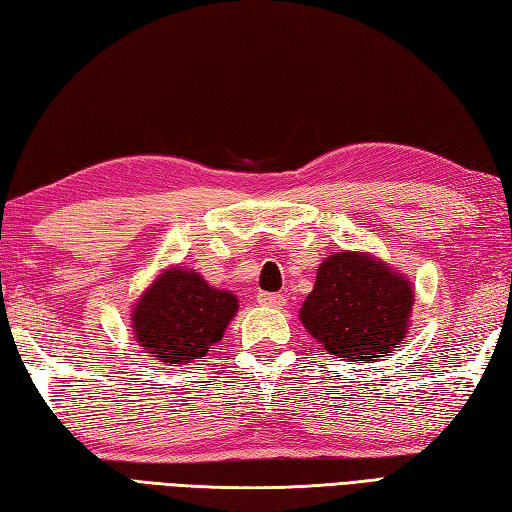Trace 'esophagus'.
<instances>
[{"label":"esophagus","instance_id":"esophagus-1","mask_svg":"<svg viewBox=\"0 0 512 512\" xmlns=\"http://www.w3.org/2000/svg\"><path fill=\"white\" fill-rule=\"evenodd\" d=\"M257 301L262 303V306H266V308H281L286 303V297L284 295H275V292H259Z\"/></svg>","mask_w":512,"mask_h":512}]
</instances>
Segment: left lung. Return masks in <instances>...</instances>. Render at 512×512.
<instances>
[{
  "instance_id": "left-lung-1",
  "label": "left lung",
  "mask_w": 512,
  "mask_h": 512,
  "mask_svg": "<svg viewBox=\"0 0 512 512\" xmlns=\"http://www.w3.org/2000/svg\"><path fill=\"white\" fill-rule=\"evenodd\" d=\"M411 281L361 250L323 259L299 319L341 361H378L405 341L413 310Z\"/></svg>"
}]
</instances>
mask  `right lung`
Masks as SVG:
<instances>
[{
	"label": "right lung",
	"mask_w": 512,
	"mask_h": 512,
	"mask_svg": "<svg viewBox=\"0 0 512 512\" xmlns=\"http://www.w3.org/2000/svg\"><path fill=\"white\" fill-rule=\"evenodd\" d=\"M239 301L228 290L184 266H169L132 308V332L145 354L160 363L187 365L222 339Z\"/></svg>",
	"instance_id": "add662e5"
}]
</instances>
